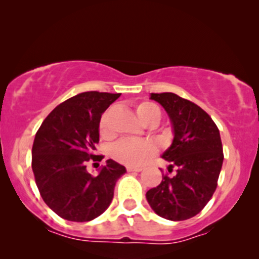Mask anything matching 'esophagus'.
I'll return each instance as SVG.
<instances>
[{
	"mask_svg": "<svg viewBox=\"0 0 259 259\" xmlns=\"http://www.w3.org/2000/svg\"><path fill=\"white\" fill-rule=\"evenodd\" d=\"M127 171H142L140 167H127Z\"/></svg>",
	"mask_w": 259,
	"mask_h": 259,
	"instance_id": "1",
	"label": "esophagus"
}]
</instances>
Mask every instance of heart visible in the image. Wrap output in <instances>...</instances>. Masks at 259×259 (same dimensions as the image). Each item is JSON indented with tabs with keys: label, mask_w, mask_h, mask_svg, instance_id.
Instances as JSON below:
<instances>
[{
	"label": "heart",
	"mask_w": 259,
	"mask_h": 259,
	"mask_svg": "<svg viewBox=\"0 0 259 259\" xmlns=\"http://www.w3.org/2000/svg\"><path fill=\"white\" fill-rule=\"evenodd\" d=\"M111 109L107 110L100 121V133L104 138L111 136ZM136 114L140 122L145 126H156L161 120V109L151 102H142L136 107ZM156 146L148 140L122 139L111 148V157L121 164L128 167L142 165L146 159L154 156Z\"/></svg>",
	"instance_id": "heart-1"
}]
</instances>
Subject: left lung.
<instances>
[{
	"label": "left lung",
	"instance_id": "8db88e82",
	"mask_svg": "<svg viewBox=\"0 0 259 259\" xmlns=\"http://www.w3.org/2000/svg\"><path fill=\"white\" fill-rule=\"evenodd\" d=\"M150 100L158 102L170 120L173 142L162 158L177 174L164 175L146 199L161 218L184 221L202 211L218 186L223 163L220 131L202 108L178 95L150 94Z\"/></svg>",
	"mask_w": 259,
	"mask_h": 259
}]
</instances>
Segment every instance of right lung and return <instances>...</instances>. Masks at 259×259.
I'll return each mask as SVG.
<instances>
[{
  "label": "right lung",
  "instance_id": "add662e5",
  "mask_svg": "<svg viewBox=\"0 0 259 259\" xmlns=\"http://www.w3.org/2000/svg\"><path fill=\"white\" fill-rule=\"evenodd\" d=\"M121 94L88 91L71 97L46 117L32 146V170L43 200L60 218L88 222L110 205L123 165L108 159L94 177L86 170L100 140L102 114Z\"/></svg>",
  "mask_w": 259,
  "mask_h": 259
}]
</instances>
